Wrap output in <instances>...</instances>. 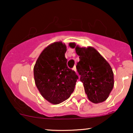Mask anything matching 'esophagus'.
<instances>
[{
	"instance_id": "obj_1",
	"label": "esophagus",
	"mask_w": 133,
	"mask_h": 133,
	"mask_svg": "<svg viewBox=\"0 0 133 133\" xmlns=\"http://www.w3.org/2000/svg\"><path fill=\"white\" fill-rule=\"evenodd\" d=\"M72 70H73V71H75L76 72V71H77V70H76V66H74V68H72Z\"/></svg>"
}]
</instances>
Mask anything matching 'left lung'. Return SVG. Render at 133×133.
I'll list each match as a JSON object with an SVG mask.
<instances>
[{"label":"left lung","mask_w":133,"mask_h":133,"mask_svg":"<svg viewBox=\"0 0 133 133\" xmlns=\"http://www.w3.org/2000/svg\"><path fill=\"white\" fill-rule=\"evenodd\" d=\"M69 45L79 56L76 68L89 100L95 104L105 101L114 87L111 65L94 47H81L74 42Z\"/></svg>","instance_id":"left-lung-1"}]
</instances>
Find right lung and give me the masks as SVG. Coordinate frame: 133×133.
Returning a JSON list of instances; mask_svg holds the SVG:
<instances>
[{
  "label": "right lung",
  "mask_w": 133,
  "mask_h": 133,
  "mask_svg": "<svg viewBox=\"0 0 133 133\" xmlns=\"http://www.w3.org/2000/svg\"><path fill=\"white\" fill-rule=\"evenodd\" d=\"M66 45L52 43L39 55L34 67L35 83L45 99L53 104L62 103L71 95L78 76L67 66Z\"/></svg>",
  "instance_id": "obj_1"
}]
</instances>
